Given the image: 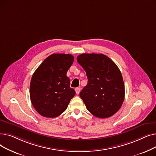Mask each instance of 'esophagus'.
<instances>
[{"label":"esophagus","mask_w":156,"mask_h":156,"mask_svg":"<svg viewBox=\"0 0 156 156\" xmlns=\"http://www.w3.org/2000/svg\"><path fill=\"white\" fill-rule=\"evenodd\" d=\"M80 90H81V88L80 87H77L75 88V91H76V94H79L80 92Z\"/></svg>","instance_id":"34e87169"}]
</instances>
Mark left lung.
<instances>
[{
    "label": "left lung",
    "mask_w": 156,
    "mask_h": 156,
    "mask_svg": "<svg viewBox=\"0 0 156 156\" xmlns=\"http://www.w3.org/2000/svg\"><path fill=\"white\" fill-rule=\"evenodd\" d=\"M77 61L86 72L88 83L80 93L87 110L94 116L114 115L125 99V85L116 64L104 54H82Z\"/></svg>",
    "instance_id": "8db88e82"
}]
</instances>
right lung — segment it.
<instances>
[{
    "mask_svg": "<svg viewBox=\"0 0 156 156\" xmlns=\"http://www.w3.org/2000/svg\"><path fill=\"white\" fill-rule=\"evenodd\" d=\"M73 61L71 54H53L34 72L30 82V95L33 106L40 115L46 118L59 116L75 95L66 76Z\"/></svg>",
    "mask_w": 156,
    "mask_h": 156,
    "instance_id": "obj_1",
    "label": "right lung"
}]
</instances>
